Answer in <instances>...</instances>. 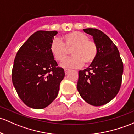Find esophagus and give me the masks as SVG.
Masks as SVG:
<instances>
[{"label": "esophagus", "instance_id": "34e87169", "mask_svg": "<svg viewBox=\"0 0 134 134\" xmlns=\"http://www.w3.org/2000/svg\"><path fill=\"white\" fill-rule=\"evenodd\" d=\"M64 71H65V74H67L70 71H71V70L68 69H65Z\"/></svg>", "mask_w": 134, "mask_h": 134}]
</instances>
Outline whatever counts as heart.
<instances>
[{"mask_svg": "<svg viewBox=\"0 0 134 134\" xmlns=\"http://www.w3.org/2000/svg\"><path fill=\"white\" fill-rule=\"evenodd\" d=\"M63 42L54 38L51 43L50 50L55 60L62 62L71 50L73 56L62 63L65 68H80L85 63L88 65L94 62L97 57L98 49L97 44L89 40L88 36L80 31H72L62 37Z\"/></svg>", "mask_w": 134, "mask_h": 134, "instance_id": "b5f03b06", "label": "heart"}]
</instances>
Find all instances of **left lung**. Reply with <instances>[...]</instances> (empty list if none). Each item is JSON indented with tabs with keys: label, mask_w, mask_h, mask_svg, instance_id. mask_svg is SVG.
<instances>
[{
	"label": "left lung",
	"mask_w": 134,
	"mask_h": 134,
	"mask_svg": "<svg viewBox=\"0 0 134 134\" xmlns=\"http://www.w3.org/2000/svg\"><path fill=\"white\" fill-rule=\"evenodd\" d=\"M92 35L98 53L88 68L79 71L77 88L81 98L93 106H101L115 98L120 89L123 63L116 46L95 28L84 29Z\"/></svg>",
	"instance_id": "1"
}]
</instances>
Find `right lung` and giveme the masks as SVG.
<instances>
[{
    "instance_id": "obj_1",
    "label": "right lung",
    "mask_w": 134,
    "mask_h": 134,
    "mask_svg": "<svg viewBox=\"0 0 134 134\" xmlns=\"http://www.w3.org/2000/svg\"><path fill=\"white\" fill-rule=\"evenodd\" d=\"M56 31H38L18 51L12 69V81L27 106L42 109L55 99L65 76L50 50Z\"/></svg>"
}]
</instances>
